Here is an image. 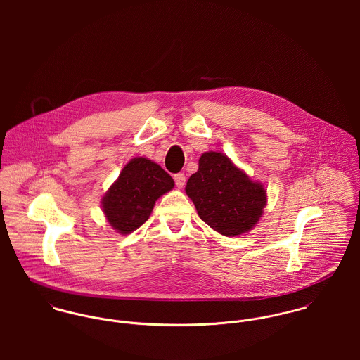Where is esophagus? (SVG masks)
I'll return each mask as SVG.
<instances>
[{
    "mask_svg": "<svg viewBox=\"0 0 360 360\" xmlns=\"http://www.w3.org/2000/svg\"><path fill=\"white\" fill-rule=\"evenodd\" d=\"M174 183H176V186H177L179 188H183L184 184H186V176H184V173H177V174H174Z\"/></svg>",
    "mask_w": 360,
    "mask_h": 360,
    "instance_id": "1",
    "label": "esophagus"
}]
</instances>
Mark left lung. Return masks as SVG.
Wrapping results in <instances>:
<instances>
[{"label": "left lung", "mask_w": 360, "mask_h": 360, "mask_svg": "<svg viewBox=\"0 0 360 360\" xmlns=\"http://www.w3.org/2000/svg\"><path fill=\"white\" fill-rule=\"evenodd\" d=\"M186 193L206 224L226 237L252 230L267 204L263 184L251 180L227 155L214 151L201 155Z\"/></svg>", "instance_id": "1"}]
</instances>
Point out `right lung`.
<instances>
[{"label":"right lung","instance_id":"1","mask_svg":"<svg viewBox=\"0 0 360 360\" xmlns=\"http://www.w3.org/2000/svg\"><path fill=\"white\" fill-rule=\"evenodd\" d=\"M174 187V181L148 158H133L103 197L106 220L120 234H130L146 223L155 201Z\"/></svg>","mask_w":360,"mask_h":360}]
</instances>
